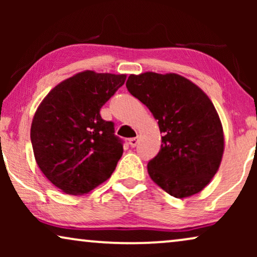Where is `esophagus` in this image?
<instances>
[{
  "label": "esophagus",
  "instance_id": "esophagus-1",
  "mask_svg": "<svg viewBox=\"0 0 257 257\" xmlns=\"http://www.w3.org/2000/svg\"><path fill=\"white\" fill-rule=\"evenodd\" d=\"M128 144L130 145H131V147H136L137 145H138V138H131L128 140Z\"/></svg>",
  "mask_w": 257,
  "mask_h": 257
}]
</instances>
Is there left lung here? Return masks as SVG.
I'll return each instance as SVG.
<instances>
[{
  "instance_id": "1",
  "label": "left lung",
  "mask_w": 257,
  "mask_h": 257,
  "mask_svg": "<svg viewBox=\"0 0 257 257\" xmlns=\"http://www.w3.org/2000/svg\"><path fill=\"white\" fill-rule=\"evenodd\" d=\"M126 87L150 108L163 133L159 153L147 164L151 179L174 198L202 191L219 170L224 145L207 94L177 73L131 75Z\"/></svg>"
}]
</instances>
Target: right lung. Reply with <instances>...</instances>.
<instances>
[{"mask_svg": "<svg viewBox=\"0 0 257 257\" xmlns=\"http://www.w3.org/2000/svg\"><path fill=\"white\" fill-rule=\"evenodd\" d=\"M125 75L84 71L55 86L34 115L35 159L66 194H85L106 181L122 156V140L100 108L125 83Z\"/></svg>", "mask_w": 257, "mask_h": 257, "instance_id": "right-lung-1", "label": "right lung"}]
</instances>
